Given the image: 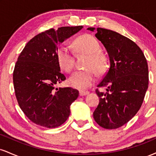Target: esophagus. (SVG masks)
Listing matches in <instances>:
<instances>
[{
    "instance_id": "esophagus-1",
    "label": "esophagus",
    "mask_w": 156,
    "mask_h": 156,
    "mask_svg": "<svg viewBox=\"0 0 156 156\" xmlns=\"http://www.w3.org/2000/svg\"><path fill=\"white\" fill-rule=\"evenodd\" d=\"M89 93V92H87V91H80L79 94H80V96H85V95H87Z\"/></svg>"
}]
</instances>
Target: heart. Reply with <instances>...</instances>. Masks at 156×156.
I'll use <instances>...</instances> for the list:
<instances>
[{"label":"heart","mask_w":156,"mask_h":156,"mask_svg":"<svg viewBox=\"0 0 156 156\" xmlns=\"http://www.w3.org/2000/svg\"><path fill=\"white\" fill-rule=\"evenodd\" d=\"M73 47L78 53L89 54L87 67L92 69L77 70L69 78L68 83L75 89L83 90L92 86L95 80L93 70L98 75L105 73L107 67L106 56L101 51V45L95 37L85 34L78 37L73 42ZM56 58L60 67L66 72H70L74 67V55L66 44H62L57 49Z\"/></svg>","instance_id":"heart-1"}]
</instances>
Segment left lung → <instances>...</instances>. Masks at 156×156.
<instances>
[{
    "instance_id": "left-lung-1",
    "label": "left lung",
    "mask_w": 156,
    "mask_h": 156,
    "mask_svg": "<svg viewBox=\"0 0 156 156\" xmlns=\"http://www.w3.org/2000/svg\"><path fill=\"white\" fill-rule=\"evenodd\" d=\"M94 31L95 28H88ZM96 38L108 53L110 67L96 90L100 103L94 120L105 129H116L133 118L141 108L148 88V66L144 53L135 42L119 33L98 28Z\"/></svg>"
}]
</instances>
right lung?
I'll return each instance as SVG.
<instances>
[{"label":"right lung","mask_w":156,"mask_h":156,"mask_svg":"<svg viewBox=\"0 0 156 156\" xmlns=\"http://www.w3.org/2000/svg\"><path fill=\"white\" fill-rule=\"evenodd\" d=\"M83 26L61 27L33 37L25 46L13 73L15 95L22 111L35 124L48 128L60 126L70 114L78 92L70 87L54 88L66 79L56 58L58 44Z\"/></svg>","instance_id":"add662e5"}]
</instances>
